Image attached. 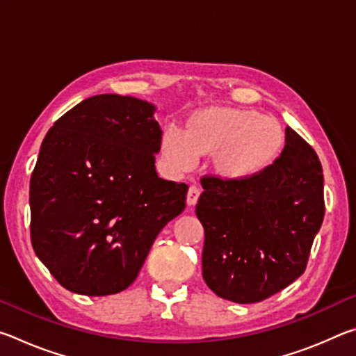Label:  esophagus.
Instances as JSON below:
<instances>
[{
    "instance_id": "1",
    "label": "esophagus",
    "mask_w": 356,
    "mask_h": 356,
    "mask_svg": "<svg viewBox=\"0 0 356 356\" xmlns=\"http://www.w3.org/2000/svg\"><path fill=\"white\" fill-rule=\"evenodd\" d=\"M200 195H201L200 186L191 185L188 188V193H186V204H188V206H195L197 200H200Z\"/></svg>"
}]
</instances>
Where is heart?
Instances as JSON below:
<instances>
[{
    "label": "heart",
    "instance_id": "heart-1",
    "mask_svg": "<svg viewBox=\"0 0 356 356\" xmlns=\"http://www.w3.org/2000/svg\"><path fill=\"white\" fill-rule=\"evenodd\" d=\"M286 134L278 120L254 110L210 106L191 113L182 131L166 130L160 155L174 171H185L200 155H213V168L229 180L261 176L281 155Z\"/></svg>",
    "mask_w": 356,
    "mask_h": 356
}]
</instances>
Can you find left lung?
Returning a JSON list of instances; mask_svg holds the SVG:
<instances>
[{"label": "left lung", "instance_id": "8db88e82", "mask_svg": "<svg viewBox=\"0 0 356 356\" xmlns=\"http://www.w3.org/2000/svg\"><path fill=\"white\" fill-rule=\"evenodd\" d=\"M196 216L204 226L202 276L225 300L257 303L303 275L325 215L318 156L291 127L261 176L201 179Z\"/></svg>", "mask_w": 356, "mask_h": 356}]
</instances>
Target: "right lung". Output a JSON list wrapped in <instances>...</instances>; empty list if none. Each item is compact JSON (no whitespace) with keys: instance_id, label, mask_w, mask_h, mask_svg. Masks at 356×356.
<instances>
[{"instance_id":"obj_1","label":"right lung","mask_w":356,"mask_h":356,"mask_svg":"<svg viewBox=\"0 0 356 356\" xmlns=\"http://www.w3.org/2000/svg\"><path fill=\"white\" fill-rule=\"evenodd\" d=\"M154 110L129 95H94L42 141L29 182L31 243L70 292H122L161 229L184 212L188 186L156 176Z\"/></svg>"}]
</instances>
